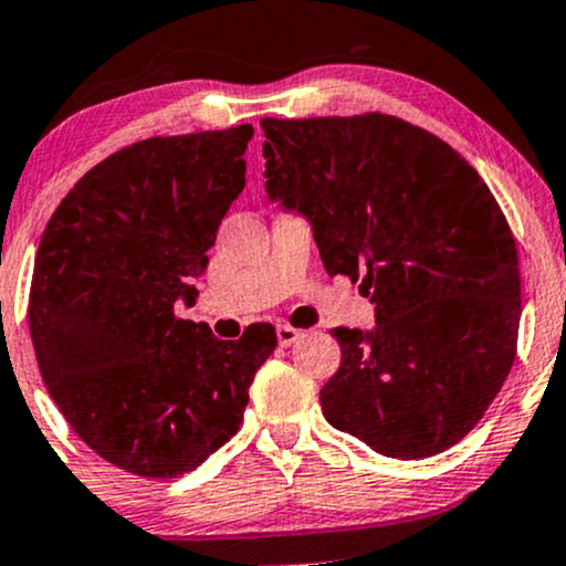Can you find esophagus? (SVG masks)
Listing matches in <instances>:
<instances>
[{
	"instance_id": "esophagus-1",
	"label": "esophagus",
	"mask_w": 566,
	"mask_h": 566,
	"mask_svg": "<svg viewBox=\"0 0 566 566\" xmlns=\"http://www.w3.org/2000/svg\"><path fill=\"white\" fill-rule=\"evenodd\" d=\"M301 337H303V329L290 327V324H279V327H276V340H279V346H282V348L292 346V343L301 340Z\"/></svg>"
}]
</instances>
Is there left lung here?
<instances>
[{
  "instance_id": "obj_1",
  "label": "left lung",
  "mask_w": 566,
  "mask_h": 566,
  "mask_svg": "<svg viewBox=\"0 0 566 566\" xmlns=\"http://www.w3.org/2000/svg\"><path fill=\"white\" fill-rule=\"evenodd\" d=\"M265 193L311 223L329 276H361L373 329L335 327L329 426L386 458L458 444L516 356L513 233L479 172L444 140L386 114L261 119Z\"/></svg>"
}]
</instances>
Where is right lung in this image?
<instances>
[{"label":"right lung","instance_id":"right-lung-1","mask_svg":"<svg viewBox=\"0 0 566 566\" xmlns=\"http://www.w3.org/2000/svg\"><path fill=\"white\" fill-rule=\"evenodd\" d=\"M252 125L148 138L84 172L39 242L29 327L50 396L90 450L184 476L242 426L271 324L218 340L197 303L220 220L244 188Z\"/></svg>","mask_w":566,"mask_h":566}]
</instances>
